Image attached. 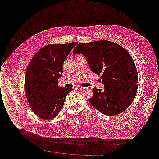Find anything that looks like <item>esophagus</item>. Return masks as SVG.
Listing matches in <instances>:
<instances>
[{
	"label": "esophagus",
	"instance_id": "obj_1",
	"mask_svg": "<svg viewBox=\"0 0 159 159\" xmlns=\"http://www.w3.org/2000/svg\"><path fill=\"white\" fill-rule=\"evenodd\" d=\"M79 88L80 90H84V89H86L85 88H83V87H79Z\"/></svg>",
	"mask_w": 159,
	"mask_h": 159
}]
</instances>
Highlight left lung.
I'll return each mask as SVG.
<instances>
[{
	"label": "left lung",
	"mask_w": 159,
	"mask_h": 159,
	"mask_svg": "<svg viewBox=\"0 0 159 159\" xmlns=\"http://www.w3.org/2000/svg\"><path fill=\"white\" fill-rule=\"evenodd\" d=\"M73 53H82L94 73L101 75L104 89L93 88L92 106L107 116L126 110L135 97L138 82L135 62L121 46L108 40L80 43Z\"/></svg>",
	"instance_id": "8db88e82"
}]
</instances>
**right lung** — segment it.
I'll use <instances>...</instances> for the list:
<instances>
[{
  "label": "right lung",
  "instance_id": "1",
  "mask_svg": "<svg viewBox=\"0 0 159 159\" xmlns=\"http://www.w3.org/2000/svg\"><path fill=\"white\" fill-rule=\"evenodd\" d=\"M77 43L45 46L29 62L24 83L25 96L31 109L41 119L55 118L68 93L73 91L58 86V80L63 72L64 61Z\"/></svg>",
  "mask_w": 159,
  "mask_h": 159
}]
</instances>
